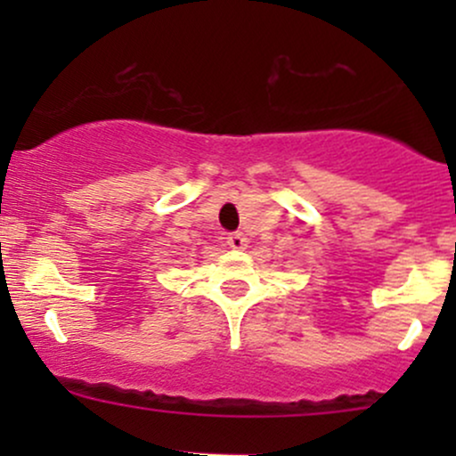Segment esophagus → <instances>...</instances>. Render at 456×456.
Listing matches in <instances>:
<instances>
[{
	"instance_id": "esophagus-1",
	"label": "esophagus",
	"mask_w": 456,
	"mask_h": 456,
	"mask_svg": "<svg viewBox=\"0 0 456 456\" xmlns=\"http://www.w3.org/2000/svg\"><path fill=\"white\" fill-rule=\"evenodd\" d=\"M246 242H248V240H246V235L240 233V232L229 233V238H227V244L232 246V248H238V250L246 248Z\"/></svg>"
}]
</instances>
